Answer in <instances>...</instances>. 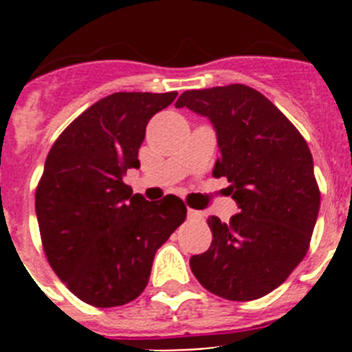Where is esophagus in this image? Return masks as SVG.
I'll use <instances>...</instances> for the list:
<instances>
[{"label": "esophagus", "mask_w": 352, "mask_h": 352, "mask_svg": "<svg viewBox=\"0 0 352 352\" xmlns=\"http://www.w3.org/2000/svg\"><path fill=\"white\" fill-rule=\"evenodd\" d=\"M188 219L190 220H199V219H203V213H201V211H197V210H192V208H188Z\"/></svg>", "instance_id": "1"}]
</instances>
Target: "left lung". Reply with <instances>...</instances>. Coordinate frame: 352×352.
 <instances>
[{"instance_id":"left-lung-1","label":"left lung","mask_w":352,"mask_h":352,"mask_svg":"<svg viewBox=\"0 0 352 352\" xmlns=\"http://www.w3.org/2000/svg\"><path fill=\"white\" fill-rule=\"evenodd\" d=\"M176 107L210 118L220 158L213 176L241 213L208 219L211 245L190 257L201 285L231 301L266 296L287 280L310 247L321 192L309 144L257 89L229 84L182 93Z\"/></svg>"}]
</instances>
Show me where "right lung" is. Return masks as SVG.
<instances>
[{"label":"right lung","mask_w":352,"mask_h":352,"mask_svg":"<svg viewBox=\"0 0 352 352\" xmlns=\"http://www.w3.org/2000/svg\"><path fill=\"white\" fill-rule=\"evenodd\" d=\"M178 93H113L56 139L35 192L51 268L84 303L109 309L146 289L155 252L186 219L176 195L149 203L123 182L139 169L148 121Z\"/></svg>","instance_id":"right-lung-1"}]
</instances>
